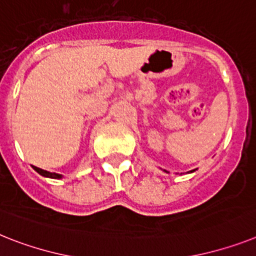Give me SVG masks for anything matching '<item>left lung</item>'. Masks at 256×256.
<instances>
[{"label":"left lung","mask_w":256,"mask_h":256,"mask_svg":"<svg viewBox=\"0 0 256 256\" xmlns=\"http://www.w3.org/2000/svg\"><path fill=\"white\" fill-rule=\"evenodd\" d=\"M191 172H194V170H191Z\"/></svg>","instance_id":"1"}]
</instances>
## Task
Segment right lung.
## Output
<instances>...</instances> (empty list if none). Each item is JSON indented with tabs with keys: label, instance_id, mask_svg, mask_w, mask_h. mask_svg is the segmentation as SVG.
I'll use <instances>...</instances> for the list:
<instances>
[{
	"label": "right lung",
	"instance_id": "1",
	"mask_svg": "<svg viewBox=\"0 0 256 256\" xmlns=\"http://www.w3.org/2000/svg\"><path fill=\"white\" fill-rule=\"evenodd\" d=\"M34 169H35V170L38 172V174L44 176V177H49V178H61V176H60V174H57V173H50V172L42 170V169H40V168H36V166H34Z\"/></svg>",
	"mask_w": 256,
	"mask_h": 256
}]
</instances>
